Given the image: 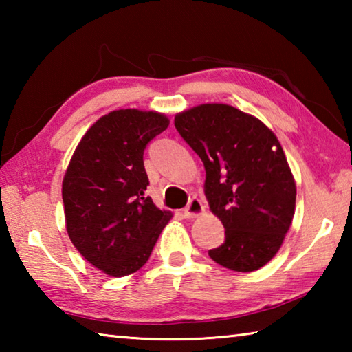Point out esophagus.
Here are the masks:
<instances>
[{
	"label": "esophagus",
	"mask_w": 352,
	"mask_h": 352,
	"mask_svg": "<svg viewBox=\"0 0 352 352\" xmlns=\"http://www.w3.org/2000/svg\"><path fill=\"white\" fill-rule=\"evenodd\" d=\"M204 211H205L204 201H201L199 197H192V199L189 200L188 206L184 208L183 214H184V217L190 219V217H197V216H200V214L204 212Z\"/></svg>",
	"instance_id": "obj_1"
}]
</instances>
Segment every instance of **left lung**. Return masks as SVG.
<instances>
[{
	"mask_svg": "<svg viewBox=\"0 0 352 352\" xmlns=\"http://www.w3.org/2000/svg\"><path fill=\"white\" fill-rule=\"evenodd\" d=\"M175 129L206 170L205 195L225 226V241L208 252L225 269L264 267L287 233L296 186L275 133L231 105L204 104L175 116Z\"/></svg>",
	"mask_w": 352,
	"mask_h": 352,
	"instance_id": "left-lung-1",
	"label": "left lung"
}]
</instances>
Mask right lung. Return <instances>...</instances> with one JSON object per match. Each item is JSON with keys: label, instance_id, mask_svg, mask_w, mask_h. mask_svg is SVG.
<instances>
[{"label": "right lung", "instance_id": "right-lung-1", "mask_svg": "<svg viewBox=\"0 0 352 352\" xmlns=\"http://www.w3.org/2000/svg\"><path fill=\"white\" fill-rule=\"evenodd\" d=\"M169 119L157 111L116 110L93 124L62 184L67 231L79 253L110 276L146 264L172 212L146 195L142 155Z\"/></svg>", "mask_w": 352, "mask_h": 352}]
</instances>
